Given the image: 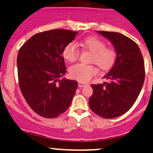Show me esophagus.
<instances>
[{
	"label": "esophagus",
	"mask_w": 153,
	"mask_h": 153,
	"mask_svg": "<svg viewBox=\"0 0 153 153\" xmlns=\"http://www.w3.org/2000/svg\"><path fill=\"white\" fill-rule=\"evenodd\" d=\"M86 83H84V82H78V85L79 88H82V87H84L85 85H86Z\"/></svg>",
	"instance_id": "34e87169"
}]
</instances>
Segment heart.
Here are the masks:
<instances>
[{
    "label": "heart",
    "mask_w": 153,
    "mask_h": 153,
    "mask_svg": "<svg viewBox=\"0 0 153 153\" xmlns=\"http://www.w3.org/2000/svg\"><path fill=\"white\" fill-rule=\"evenodd\" d=\"M79 45L91 52L90 62L97 64L102 70L108 71L113 67L117 59V51L113 47L106 46L103 40L95 37H87L81 40ZM64 59L68 62H74L79 56V50L75 42H71L65 45L62 51ZM97 73L94 65L78 63L69 68V75L71 78L82 82H86Z\"/></svg>",
    "instance_id": "heart-1"
}]
</instances>
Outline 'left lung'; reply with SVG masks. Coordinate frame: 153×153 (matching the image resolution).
Instances as JSON below:
<instances>
[{
	"instance_id": "1",
	"label": "left lung",
	"mask_w": 153,
	"mask_h": 153,
	"mask_svg": "<svg viewBox=\"0 0 153 153\" xmlns=\"http://www.w3.org/2000/svg\"><path fill=\"white\" fill-rule=\"evenodd\" d=\"M113 43L117 59L104 76L108 82L91 85L94 94L89 99L93 112L105 119L124 114L139 95L145 78L144 59L138 45L118 32L98 31Z\"/></svg>"
}]
</instances>
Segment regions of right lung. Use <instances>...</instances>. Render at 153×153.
I'll use <instances>...</instances> for the list:
<instances>
[{
  "label": "right lung",
  "instance_id": "right-lung-1",
  "mask_svg": "<svg viewBox=\"0 0 153 153\" xmlns=\"http://www.w3.org/2000/svg\"><path fill=\"white\" fill-rule=\"evenodd\" d=\"M76 31L53 29L30 37L18 51L17 64L20 89L30 108L52 119L71 105L78 83L62 79L66 67L62 51Z\"/></svg>",
  "mask_w": 153,
  "mask_h": 153
}]
</instances>
